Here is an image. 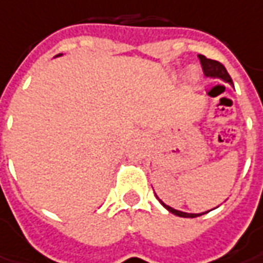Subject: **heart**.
Here are the masks:
<instances>
[{"label": "heart", "mask_w": 263, "mask_h": 263, "mask_svg": "<svg viewBox=\"0 0 263 263\" xmlns=\"http://www.w3.org/2000/svg\"><path fill=\"white\" fill-rule=\"evenodd\" d=\"M186 78H188V81H191V82H196L198 79H199V72H198V69L194 67L188 68L185 72Z\"/></svg>", "instance_id": "heart-1"}]
</instances>
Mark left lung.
Instances as JSON below:
<instances>
[{
	"instance_id": "1",
	"label": "left lung",
	"mask_w": 263,
	"mask_h": 263,
	"mask_svg": "<svg viewBox=\"0 0 263 263\" xmlns=\"http://www.w3.org/2000/svg\"><path fill=\"white\" fill-rule=\"evenodd\" d=\"M198 57H199V60H201L202 69H203V73H205L206 77L217 78V79H221L223 82L230 83L231 86H233V81H231L229 72H227V69H226V68L221 65L220 62L215 61V60H211V58H206L205 55H198ZM156 198H157V195H156ZM157 199H159V198H157ZM159 202H160L161 205L166 208L167 211L171 212L173 215L180 216V217H198V216L205 215V213H208V212H209V211L203 212V213H186V212L177 211V209H174V208H171V206L166 205V203L161 201V199H159Z\"/></svg>"
}]
</instances>
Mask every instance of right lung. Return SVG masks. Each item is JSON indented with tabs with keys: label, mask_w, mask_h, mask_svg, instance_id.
<instances>
[{
	"label": "right lung",
	"mask_w": 263,
	"mask_h": 263,
	"mask_svg": "<svg viewBox=\"0 0 263 263\" xmlns=\"http://www.w3.org/2000/svg\"><path fill=\"white\" fill-rule=\"evenodd\" d=\"M60 55H62V54H58V55H55V57H60Z\"/></svg>",
	"instance_id": "add662e5"
}]
</instances>
